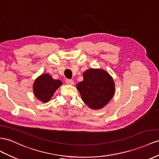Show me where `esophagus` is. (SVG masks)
<instances>
[{"label": "esophagus", "instance_id": "34e87169", "mask_svg": "<svg viewBox=\"0 0 159 159\" xmlns=\"http://www.w3.org/2000/svg\"><path fill=\"white\" fill-rule=\"evenodd\" d=\"M66 82L68 85H74V81L72 80H66Z\"/></svg>", "mask_w": 159, "mask_h": 159}]
</instances>
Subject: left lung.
<instances>
[{"instance_id": "8db88e82", "label": "left lung", "mask_w": 159, "mask_h": 159, "mask_svg": "<svg viewBox=\"0 0 159 159\" xmlns=\"http://www.w3.org/2000/svg\"><path fill=\"white\" fill-rule=\"evenodd\" d=\"M83 77V81L76 85L81 99L89 108H103L114 95L113 78L104 70L93 68L85 70Z\"/></svg>"}]
</instances>
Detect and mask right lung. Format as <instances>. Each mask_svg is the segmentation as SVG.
I'll use <instances>...</instances> for the list:
<instances>
[{
	"instance_id": "obj_1",
	"label": "right lung",
	"mask_w": 159,
	"mask_h": 159,
	"mask_svg": "<svg viewBox=\"0 0 159 159\" xmlns=\"http://www.w3.org/2000/svg\"><path fill=\"white\" fill-rule=\"evenodd\" d=\"M61 85V80H54L49 74H43L34 81L33 87L34 95L39 101L47 103Z\"/></svg>"
}]
</instances>
